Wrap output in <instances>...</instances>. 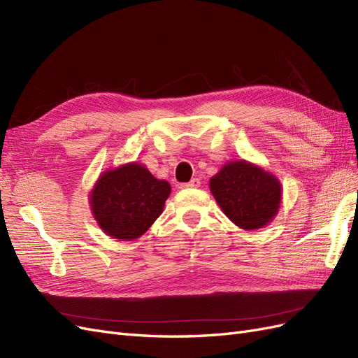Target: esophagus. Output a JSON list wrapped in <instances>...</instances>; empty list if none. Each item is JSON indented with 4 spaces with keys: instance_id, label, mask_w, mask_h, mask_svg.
I'll return each instance as SVG.
<instances>
[{
    "instance_id": "34e87169",
    "label": "esophagus",
    "mask_w": 358,
    "mask_h": 358,
    "mask_svg": "<svg viewBox=\"0 0 358 358\" xmlns=\"http://www.w3.org/2000/svg\"><path fill=\"white\" fill-rule=\"evenodd\" d=\"M200 179L199 178H194V179H191L188 183H182V188H199L200 187Z\"/></svg>"
}]
</instances>
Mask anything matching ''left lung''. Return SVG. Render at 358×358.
Masks as SVG:
<instances>
[{
  "mask_svg": "<svg viewBox=\"0 0 358 358\" xmlns=\"http://www.w3.org/2000/svg\"><path fill=\"white\" fill-rule=\"evenodd\" d=\"M210 191L224 213L245 230L268 224L280 204L278 179L246 161L224 166L210 179Z\"/></svg>",
  "mask_w": 358,
  "mask_h": 358,
  "instance_id": "8db88e82",
  "label": "left lung"
}]
</instances>
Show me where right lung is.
<instances>
[{"mask_svg":"<svg viewBox=\"0 0 358 358\" xmlns=\"http://www.w3.org/2000/svg\"><path fill=\"white\" fill-rule=\"evenodd\" d=\"M169 194V182L155 179L148 169L133 162L103 173L92 189L91 206L104 233L133 241L162 213Z\"/></svg>","mask_w":358,"mask_h":358,"instance_id":"obj_1","label":"right lung"}]
</instances>
